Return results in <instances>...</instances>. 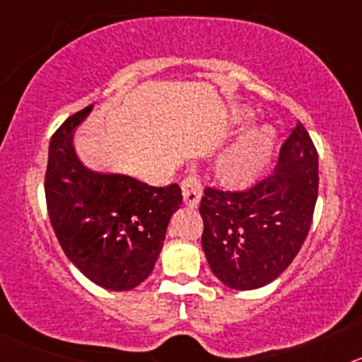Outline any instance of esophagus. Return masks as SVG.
<instances>
[{"label":"esophagus","instance_id":"1","mask_svg":"<svg viewBox=\"0 0 362 362\" xmlns=\"http://www.w3.org/2000/svg\"><path fill=\"white\" fill-rule=\"evenodd\" d=\"M181 190H183V199L188 206H197L201 199V181L197 175H187L181 181Z\"/></svg>","mask_w":362,"mask_h":362}]
</instances>
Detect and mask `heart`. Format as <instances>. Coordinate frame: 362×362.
Returning a JSON list of instances; mask_svg holds the SVG:
<instances>
[{
    "mask_svg": "<svg viewBox=\"0 0 362 362\" xmlns=\"http://www.w3.org/2000/svg\"><path fill=\"white\" fill-rule=\"evenodd\" d=\"M274 146L276 134L268 127L246 134L221 158L217 175L226 187L238 188L250 185L264 170Z\"/></svg>",
    "mask_w": 362,
    "mask_h": 362,
    "instance_id": "1",
    "label": "heart"
}]
</instances>
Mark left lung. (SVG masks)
Returning <instances> with one entry per match:
<instances>
[{
  "label": "left lung",
  "mask_w": 362,
  "mask_h": 362,
  "mask_svg": "<svg viewBox=\"0 0 362 362\" xmlns=\"http://www.w3.org/2000/svg\"><path fill=\"white\" fill-rule=\"evenodd\" d=\"M277 172L239 190L204 187V255L219 281L254 290L279 277L299 254L313 219L319 159L300 121L281 145Z\"/></svg>",
  "instance_id": "left-lung-1"
}]
</instances>
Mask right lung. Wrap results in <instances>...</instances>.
I'll use <instances>...</instances> for the list:
<instances>
[{"label": "right lung", "mask_w": 362, "mask_h": 362, "mask_svg": "<svg viewBox=\"0 0 362 362\" xmlns=\"http://www.w3.org/2000/svg\"><path fill=\"white\" fill-rule=\"evenodd\" d=\"M90 110L92 105L72 114L50 139L47 210L63 252L83 276L107 290H132L153 270L183 196L177 183L150 187L86 170L72 134Z\"/></svg>", "instance_id": "obj_1"}]
</instances>
